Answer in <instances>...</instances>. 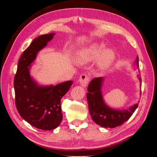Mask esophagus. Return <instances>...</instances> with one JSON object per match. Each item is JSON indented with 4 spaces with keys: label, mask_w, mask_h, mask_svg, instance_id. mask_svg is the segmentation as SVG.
Masks as SVG:
<instances>
[{
    "label": "esophagus",
    "mask_w": 157,
    "mask_h": 157,
    "mask_svg": "<svg viewBox=\"0 0 157 157\" xmlns=\"http://www.w3.org/2000/svg\"><path fill=\"white\" fill-rule=\"evenodd\" d=\"M90 78L86 74H82L79 77V82L82 87H86L88 84Z\"/></svg>",
    "instance_id": "1"
}]
</instances>
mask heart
Returning <instances> with one entry per match:
<instances>
[{
    "instance_id": "b5f03b06",
    "label": "heart",
    "mask_w": 157,
    "mask_h": 157,
    "mask_svg": "<svg viewBox=\"0 0 157 157\" xmlns=\"http://www.w3.org/2000/svg\"><path fill=\"white\" fill-rule=\"evenodd\" d=\"M105 49V45L103 42H96L89 48L83 50L78 55L80 63L96 60L99 57L98 66L101 71H105L111 67L115 59V52L111 48Z\"/></svg>"
}]
</instances>
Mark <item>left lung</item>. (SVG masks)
Instances as JSON below:
<instances>
[{
	"label": "left lung",
	"instance_id": "obj_1",
	"mask_svg": "<svg viewBox=\"0 0 157 157\" xmlns=\"http://www.w3.org/2000/svg\"><path fill=\"white\" fill-rule=\"evenodd\" d=\"M135 64L139 69V58L137 56ZM140 81V87L141 86V78L138 77ZM105 77L94 78L90 82L88 87V93L86 94L88 109L92 119L103 128H113L121 126L126 122L132 114L134 113L138 103H136L128 109H112L109 107L103 100L101 88ZM141 96V91H140Z\"/></svg>",
	"mask_w": 157,
	"mask_h": 157
}]
</instances>
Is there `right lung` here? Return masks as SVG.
<instances>
[{"mask_svg":"<svg viewBox=\"0 0 157 157\" xmlns=\"http://www.w3.org/2000/svg\"><path fill=\"white\" fill-rule=\"evenodd\" d=\"M54 33L42 35L33 40L19 59L13 81L16 105L20 116L28 123L42 130H51L62 121L61 99L73 84L69 80L54 86L39 85L30 75L31 63L40 50L50 42Z\"/></svg>","mask_w":157,"mask_h":157,"instance_id":"1","label":"right lung"}]
</instances>
